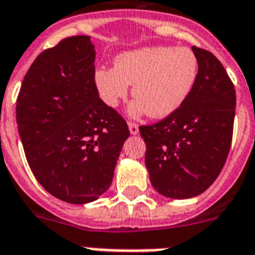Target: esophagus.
I'll return each instance as SVG.
<instances>
[{
    "label": "esophagus",
    "instance_id": "esophagus-1",
    "mask_svg": "<svg viewBox=\"0 0 255 255\" xmlns=\"http://www.w3.org/2000/svg\"><path fill=\"white\" fill-rule=\"evenodd\" d=\"M128 128H129V132L132 133V135H136V133L139 132V127L136 123L128 122Z\"/></svg>",
    "mask_w": 255,
    "mask_h": 255
}]
</instances>
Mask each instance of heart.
<instances>
[{
  "label": "heart",
  "instance_id": "heart-1",
  "mask_svg": "<svg viewBox=\"0 0 255 255\" xmlns=\"http://www.w3.org/2000/svg\"><path fill=\"white\" fill-rule=\"evenodd\" d=\"M198 76V60L190 49L169 46L142 47L119 54L115 67H101L94 82L101 100L117 106L133 84L136 100L129 113L162 119L179 109L191 93Z\"/></svg>",
  "mask_w": 255,
  "mask_h": 255
}]
</instances>
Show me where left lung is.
<instances>
[{
	"label": "left lung",
	"instance_id": "left-lung-1",
	"mask_svg": "<svg viewBox=\"0 0 255 255\" xmlns=\"http://www.w3.org/2000/svg\"><path fill=\"white\" fill-rule=\"evenodd\" d=\"M197 82L182 106L151 126H140L144 164L155 191L175 199L197 197L217 179L230 153L236 93L217 57L192 46Z\"/></svg>",
	"mask_w": 255,
	"mask_h": 255
}]
</instances>
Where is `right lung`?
<instances>
[{
  "mask_svg": "<svg viewBox=\"0 0 255 255\" xmlns=\"http://www.w3.org/2000/svg\"><path fill=\"white\" fill-rule=\"evenodd\" d=\"M90 36L60 41L35 58L16 101L25 158L41 186L64 202H93L109 188L129 136L100 98Z\"/></svg>",
  "mask_w": 255,
  "mask_h": 255,
  "instance_id": "1",
  "label": "right lung"
}]
</instances>
